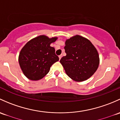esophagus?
<instances>
[{
	"label": "esophagus",
	"mask_w": 120,
	"mask_h": 120,
	"mask_svg": "<svg viewBox=\"0 0 120 120\" xmlns=\"http://www.w3.org/2000/svg\"><path fill=\"white\" fill-rule=\"evenodd\" d=\"M62 57V55H59V58H60V59H61Z\"/></svg>",
	"instance_id": "obj_1"
}]
</instances>
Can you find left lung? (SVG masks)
I'll return each mask as SVG.
<instances>
[{
  "instance_id": "8db88e82",
  "label": "left lung",
  "mask_w": 120,
  "mask_h": 120,
  "mask_svg": "<svg viewBox=\"0 0 120 120\" xmlns=\"http://www.w3.org/2000/svg\"><path fill=\"white\" fill-rule=\"evenodd\" d=\"M66 55L60 60L68 76L76 81H83L97 71L99 57L91 41L80 35L67 39L64 47Z\"/></svg>"
}]
</instances>
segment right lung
Returning a JSON list of instances; mask_svg holds the SVG:
<instances>
[{
	"label": "right lung",
	"mask_w": 120,
	"mask_h": 120,
	"mask_svg": "<svg viewBox=\"0 0 120 120\" xmlns=\"http://www.w3.org/2000/svg\"><path fill=\"white\" fill-rule=\"evenodd\" d=\"M58 38L40 35L29 40L21 50L18 61L25 76L30 80H39L50 71L52 65L58 61L55 49L50 46Z\"/></svg>",
	"instance_id": "1"
}]
</instances>
